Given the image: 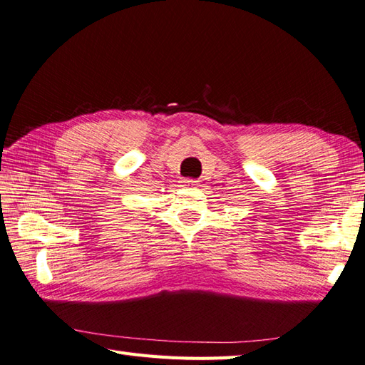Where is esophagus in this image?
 Instances as JSON below:
<instances>
[{"label":"esophagus","mask_w":365,"mask_h":365,"mask_svg":"<svg viewBox=\"0 0 365 365\" xmlns=\"http://www.w3.org/2000/svg\"><path fill=\"white\" fill-rule=\"evenodd\" d=\"M182 183L183 185H188V187H196V185L199 183V180H192V178H183Z\"/></svg>","instance_id":"1"}]
</instances>
